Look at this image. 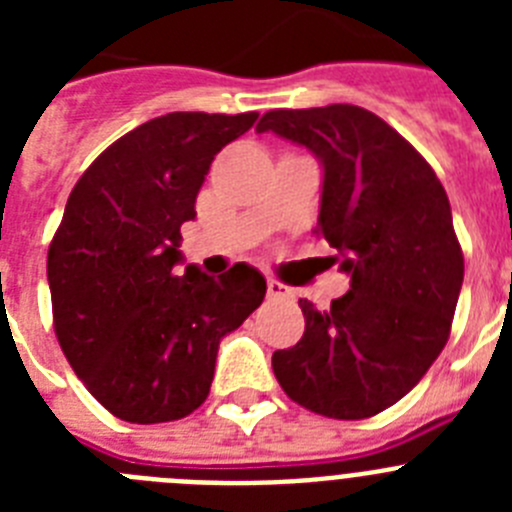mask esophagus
<instances>
[{"label": "esophagus", "instance_id": "34e87169", "mask_svg": "<svg viewBox=\"0 0 512 512\" xmlns=\"http://www.w3.org/2000/svg\"><path fill=\"white\" fill-rule=\"evenodd\" d=\"M266 295H269L271 300H282V297H292V289H289L287 284L277 282V279H269V282H266Z\"/></svg>", "mask_w": 512, "mask_h": 512}]
</instances>
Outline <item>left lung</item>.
Wrapping results in <instances>:
<instances>
[{
    "label": "left lung",
    "mask_w": 512,
    "mask_h": 512,
    "mask_svg": "<svg viewBox=\"0 0 512 512\" xmlns=\"http://www.w3.org/2000/svg\"><path fill=\"white\" fill-rule=\"evenodd\" d=\"M256 130L315 153V233L351 274L330 310L300 300L305 333L274 351V374L310 413L372 418L408 395L449 341L464 253L446 189L408 140L356 104L271 110Z\"/></svg>",
    "instance_id": "1"
}]
</instances>
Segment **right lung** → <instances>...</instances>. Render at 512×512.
Here are the masks:
<instances>
[{
    "mask_svg": "<svg viewBox=\"0 0 512 512\" xmlns=\"http://www.w3.org/2000/svg\"><path fill=\"white\" fill-rule=\"evenodd\" d=\"M259 112H169L115 140L71 189L48 248L53 328L94 400L128 423L187 418L210 395L217 346L264 302L248 264L184 277L182 225L212 158Z\"/></svg>",
    "mask_w": 512,
    "mask_h": 512,
    "instance_id": "add662e5",
    "label": "right lung"
}]
</instances>
